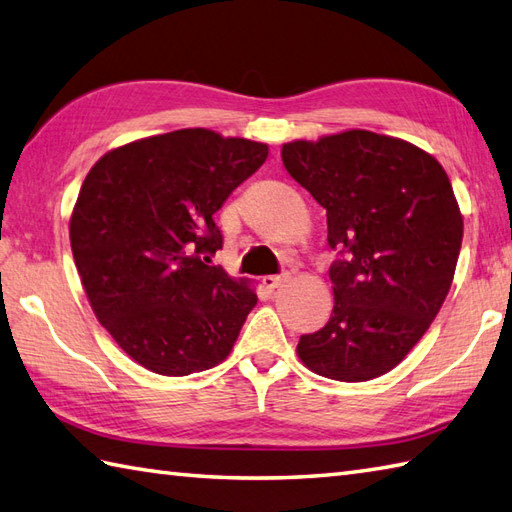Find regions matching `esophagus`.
Here are the masks:
<instances>
[{"mask_svg": "<svg viewBox=\"0 0 512 512\" xmlns=\"http://www.w3.org/2000/svg\"><path fill=\"white\" fill-rule=\"evenodd\" d=\"M286 281H288V275H277V277H264L262 284H264L266 290L273 292V290H277L279 286H284Z\"/></svg>", "mask_w": 512, "mask_h": 512, "instance_id": "1", "label": "esophagus"}]
</instances>
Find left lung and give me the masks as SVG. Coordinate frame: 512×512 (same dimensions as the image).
<instances>
[{
  "label": "left lung",
  "mask_w": 512,
  "mask_h": 512,
  "mask_svg": "<svg viewBox=\"0 0 512 512\" xmlns=\"http://www.w3.org/2000/svg\"><path fill=\"white\" fill-rule=\"evenodd\" d=\"M284 167L328 215L334 308L297 354L314 374H387L436 319L462 246V213L440 162L407 140L350 129L281 147Z\"/></svg>",
  "instance_id": "1"
}]
</instances>
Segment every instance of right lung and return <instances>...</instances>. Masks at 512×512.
I'll return each instance as SVG.
<instances>
[{
  "instance_id": "obj_1",
  "label": "right lung",
  "mask_w": 512,
  "mask_h": 512,
  "mask_svg": "<svg viewBox=\"0 0 512 512\" xmlns=\"http://www.w3.org/2000/svg\"><path fill=\"white\" fill-rule=\"evenodd\" d=\"M266 158L264 143L195 127L107 151L85 176L74 264L96 319L138 365L189 376L231 354L257 295L209 266L222 248L213 215Z\"/></svg>"
}]
</instances>
